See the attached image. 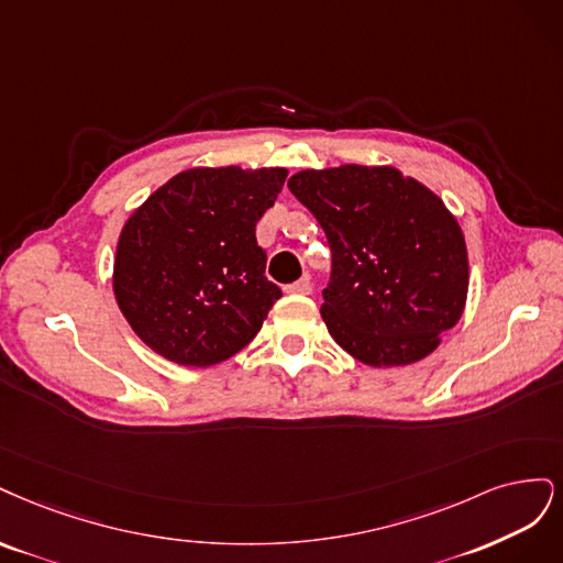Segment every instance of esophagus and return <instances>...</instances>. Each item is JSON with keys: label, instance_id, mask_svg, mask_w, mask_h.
<instances>
[{"label": "esophagus", "instance_id": "34e87169", "mask_svg": "<svg viewBox=\"0 0 563 563\" xmlns=\"http://www.w3.org/2000/svg\"><path fill=\"white\" fill-rule=\"evenodd\" d=\"M311 289H313L311 280H308V278H299L297 283L287 285L285 292H289V295H311Z\"/></svg>", "mask_w": 563, "mask_h": 563}]
</instances>
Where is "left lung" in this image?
I'll return each instance as SVG.
<instances>
[{"label":"left lung","mask_w":563,"mask_h":563,"mask_svg":"<svg viewBox=\"0 0 563 563\" xmlns=\"http://www.w3.org/2000/svg\"><path fill=\"white\" fill-rule=\"evenodd\" d=\"M287 187L328 235L320 313L339 346L372 367L438 349L467 297L465 239L440 198L390 166L301 170Z\"/></svg>","instance_id":"8db88e82"}]
</instances>
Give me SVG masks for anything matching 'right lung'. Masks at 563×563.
<instances>
[{
  "mask_svg": "<svg viewBox=\"0 0 563 563\" xmlns=\"http://www.w3.org/2000/svg\"><path fill=\"white\" fill-rule=\"evenodd\" d=\"M285 177V168H194L131 214L117 245L114 295L152 351L210 367L257 336L283 292L264 276L255 229Z\"/></svg>",
  "mask_w": 563,
  "mask_h": 563,
  "instance_id": "right-lung-1",
  "label": "right lung"
}]
</instances>
